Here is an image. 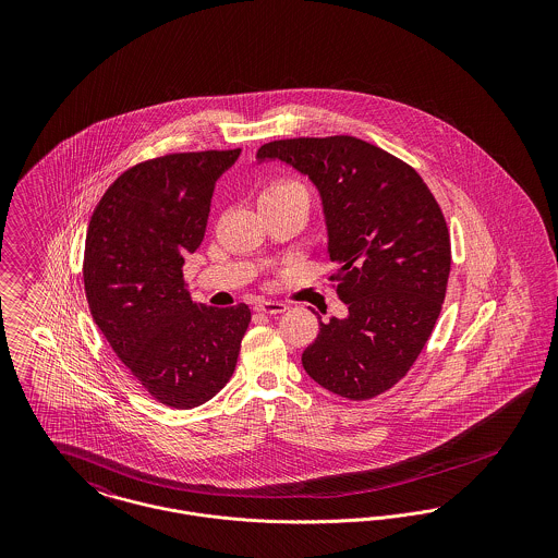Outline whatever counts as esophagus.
<instances>
[{
  "mask_svg": "<svg viewBox=\"0 0 558 558\" xmlns=\"http://www.w3.org/2000/svg\"><path fill=\"white\" fill-rule=\"evenodd\" d=\"M255 310L259 314H284L289 310L287 303H278V301H262L259 305H255Z\"/></svg>",
  "mask_w": 558,
  "mask_h": 558,
  "instance_id": "esophagus-1",
  "label": "esophagus"
}]
</instances>
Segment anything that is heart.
<instances>
[{
    "instance_id": "obj_1",
    "label": "heart",
    "mask_w": 558,
    "mask_h": 558,
    "mask_svg": "<svg viewBox=\"0 0 558 558\" xmlns=\"http://www.w3.org/2000/svg\"><path fill=\"white\" fill-rule=\"evenodd\" d=\"M289 194H301V196H307L305 187L291 180H282V182H274L271 186H267L262 194V198L266 196H289Z\"/></svg>"
}]
</instances>
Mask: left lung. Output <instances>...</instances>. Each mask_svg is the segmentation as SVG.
<instances>
[{
  "label": "left lung",
  "mask_w": 558,
  "mask_h": 558,
  "mask_svg": "<svg viewBox=\"0 0 558 558\" xmlns=\"http://www.w3.org/2000/svg\"><path fill=\"white\" fill-rule=\"evenodd\" d=\"M267 160L318 190L349 312L319 319L303 368L341 398L380 396L412 368L441 312L451 264L441 209L410 165L351 135L276 140L257 150V162Z\"/></svg>",
  "instance_id": "8db88e82"
}]
</instances>
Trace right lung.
Instances as JSON below:
<instances>
[{
  "label": "right lung",
  "instance_id": "add662e5",
  "mask_svg": "<svg viewBox=\"0 0 558 558\" xmlns=\"http://www.w3.org/2000/svg\"><path fill=\"white\" fill-rule=\"evenodd\" d=\"M239 157L236 148L135 165L105 192L85 236L92 318L142 387L178 410L223 389L251 322L244 303L192 301L182 278L205 236L213 186Z\"/></svg>",
  "mask_w": 558,
  "mask_h": 558
}]
</instances>
